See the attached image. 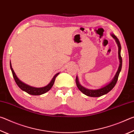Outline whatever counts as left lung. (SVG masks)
I'll list each match as a JSON object with an SVG mask.
<instances>
[{
	"instance_id": "1",
	"label": "left lung",
	"mask_w": 134,
	"mask_h": 134,
	"mask_svg": "<svg viewBox=\"0 0 134 134\" xmlns=\"http://www.w3.org/2000/svg\"><path fill=\"white\" fill-rule=\"evenodd\" d=\"M112 36L113 37V38L116 40L118 46V54H119V58L120 61V64L118 68V71L116 72V75L115 76L114 78H113L112 81H111L109 84H108V85H106V86H105V87L97 90H89V89H86V88L83 87V86L79 83L77 77H76V83L77 86L79 89L80 90L83 94H86V96H88L90 97H100L101 96H103V95L107 94L108 92H109L110 90L115 87V86L116 85V84L117 83L118 79V77L119 75V72L121 71V69H122V60L121 55V44H120L119 40L118 39V38L116 37V36L113 34H112Z\"/></svg>"
}]
</instances>
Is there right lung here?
<instances>
[{"label":"right lung","instance_id":"right-lung-1","mask_svg":"<svg viewBox=\"0 0 134 134\" xmlns=\"http://www.w3.org/2000/svg\"><path fill=\"white\" fill-rule=\"evenodd\" d=\"M10 69L12 70V75L13 78H14V80L15 81L16 83L17 84V85L18 86L20 89L21 90H24V91L26 92V93H28V94H31V95H41L45 93L51 89V88L52 87V86H53L54 81H55V79L57 76L58 75L59 73L56 74L53 79H52V80L51 81V82L49 83L48 85L45 86V87H40V88H37V87H31L30 86H28L25 84L24 83L22 82V81L19 80V79L17 77V76H16V74L15 73L14 71H13V69L12 68V65H11V63H10Z\"/></svg>","mask_w":134,"mask_h":134}]
</instances>
